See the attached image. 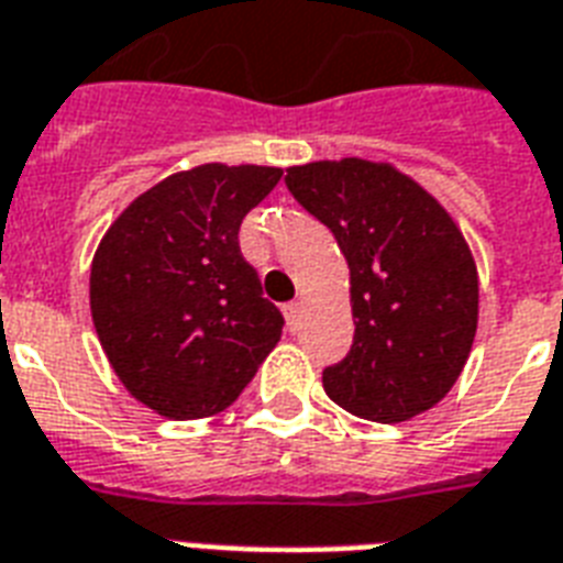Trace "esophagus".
Instances as JSON below:
<instances>
[{
  "instance_id": "esophagus-1",
  "label": "esophagus",
  "mask_w": 563,
  "mask_h": 563,
  "mask_svg": "<svg viewBox=\"0 0 563 563\" xmlns=\"http://www.w3.org/2000/svg\"><path fill=\"white\" fill-rule=\"evenodd\" d=\"M283 312H286V324H289V330H298L300 312H303V300H291V303L283 307Z\"/></svg>"
}]
</instances>
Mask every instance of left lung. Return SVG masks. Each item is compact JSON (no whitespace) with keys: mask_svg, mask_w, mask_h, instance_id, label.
<instances>
[{"mask_svg":"<svg viewBox=\"0 0 563 563\" xmlns=\"http://www.w3.org/2000/svg\"><path fill=\"white\" fill-rule=\"evenodd\" d=\"M286 186L349 260L354 345L321 375L330 401L384 424L431 410L478 328V272L452 214L386 162H310Z\"/></svg>","mask_w":563,"mask_h":563,"instance_id":"left-lung-1","label":"left lung"}]
</instances>
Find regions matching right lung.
I'll use <instances>...</instances> for the list:
<instances>
[{
  "label": "right lung",
  "mask_w": 563,
  "mask_h": 563,
  "mask_svg": "<svg viewBox=\"0 0 563 563\" xmlns=\"http://www.w3.org/2000/svg\"><path fill=\"white\" fill-rule=\"evenodd\" d=\"M280 167L179 170L135 197L91 263V316L129 396L167 419L221 413L280 342L239 227Z\"/></svg>",
  "instance_id": "right-lung-1"
}]
</instances>
